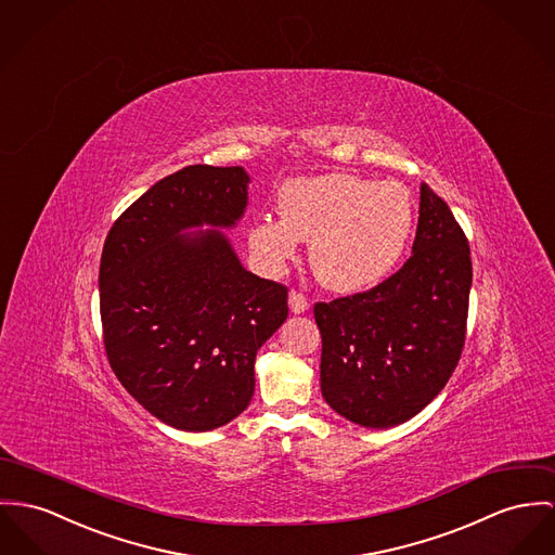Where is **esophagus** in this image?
Returning a JSON list of instances; mask_svg holds the SVG:
<instances>
[{"label": "esophagus", "mask_w": 555, "mask_h": 555, "mask_svg": "<svg viewBox=\"0 0 555 555\" xmlns=\"http://www.w3.org/2000/svg\"><path fill=\"white\" fill-rule=\"evenodd\" d=\"M310 308V304H308V299L304 298L301 294L298 292H292L289 294V310L294 312V314H301V312H306Z\"/></svg>", "instance_id": "34e87169"}]
</instances>
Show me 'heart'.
Wrapping results in <instances>:
<instances>
[{
  "label": "heart",
  "mask_w": 555,
  "mask_h": 555,
  "mask_svg": "<svg viewBox=\"0 0 555 555\" xmlns=\"http://www.w3.org/2000/svg\"><path fill=\"white\" fill-rule=\"evenodd\" d=\"M276 217L249 228V247L263 268L279 272L310 243L319 283L336 294L380 285L397 268L412 230L414 205L397 181H372L350 172H325L287 181Z\"/></svg>",
  "instance_id": "heart-1"
}]
</instances>
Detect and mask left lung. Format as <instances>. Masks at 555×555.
Returning <instances> with one entry per match:
<instances>
[{"label":"left lung","instance_id":"1","mask_svg":"<svg viewBox=\"0 0 555 555\" xmlns=\"http://www.w3.org/2000/svg\"><path fill=\"white\" fill-rule=\"evenodd\" d=\"M412 257L378 287L314 306L321 392L365 428L397 427L448 384L465 346L469 243L450 207L421 185Z\"/></svg>","mask_w":555,"mask_h":555}]
</instances>
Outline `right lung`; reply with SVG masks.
Here are the masks:
<instances>
[{"label":"right lung","instance_id":"right-lung-1","mask_svg":"<svg viewBox=\"0 0 555 555\" xmlns=\"http://www.w3.org/2000/svg\"><path fill=\"white\" fill-rule=\"evenodd\" d=\"M249 181L243 167L172 172L118 217L103 247L109 365L179 430H214L247 410L257 350L287 319V289L249 272L223 232L243 219Z\"/></svg>","mask_w":555,"mask_h":555}]
</instances>
